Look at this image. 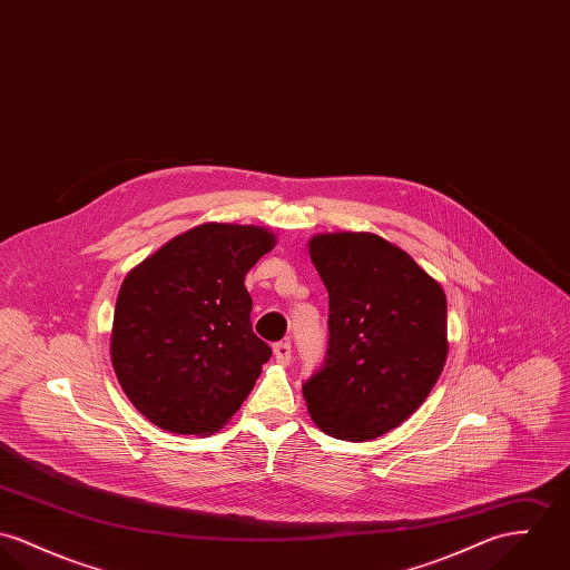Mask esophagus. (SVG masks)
I'll return each mask as SVG.
<instances>
[{
	"instance_id": "34e87169",
	"label": "esophagus",
	"mask_w": 570,
	"mask_h": 570,
	"mask_svg": "<svg viewBox=\"0 0 570 570\" xmlns=\"http://www.w3.org/2000/svg\"><path fill=\"white\" fill-rule=\"evenodd\" d=\"M273 354H275V361H277V363L288 365V363H291V354H293L291 343H288V341H279V343H275V345H273Z\"/></svg>"
}]
</instances>
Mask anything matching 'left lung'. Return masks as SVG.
<instances>
[{
    "instance_id": "1",
    "label": "left lung",
    "mask_w": 570,
    "mask_h": 570,
    "mask_svg": "<svg viewBox=\"0 0 570 570\" xmlns=\"http://www.w3.org/2000/svg\"><path fill=\"white\" fill-rule=\"evenodd\" d=\"M330 295L327 352L304 380L316 426L367 442L411 417L445 363V295L417 262L374 234L311 240Z\"/></svg>"
}]
</instances>
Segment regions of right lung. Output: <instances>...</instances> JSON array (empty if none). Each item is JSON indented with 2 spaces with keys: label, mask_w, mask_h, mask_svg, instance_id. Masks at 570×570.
Wrapping results in <instances>:
<instances>
[{
  "label": "right lung",
  "mask_w": 570,
  "mask_h": 570,
  "mask_svg": "<svg viewBox=\"0 0 570 570\" xmlns=\"http://www.w3.org/2000/svg\"><path fill=\"white\" fill-rule=\"evenodd\" d=\"M273 245L266 229L207 223L128 273L111 361L128 400L159 429L214 433L252 393L273 350L255 336L245 275Z\"/></svg>",
  "instance_id": "right-lung-1"
}]
</instances>
